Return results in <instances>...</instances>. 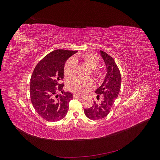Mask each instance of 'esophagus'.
<instances>
[{"label":"esophagus","instance_id":"obj_1","mask_svg":"<svg viewBox=\"0 0 160 160\" xmlns=\"http://www.w3.org/2000/svg\"><path fill=\"white\" fill-rule=\"evenodd\" d=\"M73 98H83V97H82L81 95H78V94H74L73 95Z\"/></svg>","mask_w":160,"mask_h":160}]
</instances>
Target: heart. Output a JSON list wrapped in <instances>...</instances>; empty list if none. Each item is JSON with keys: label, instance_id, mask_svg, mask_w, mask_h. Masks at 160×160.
<instances>
[{"label": "heart", "instance_id": "1", "mask_svg": "<svg viewBox=\"0 0 160 160\" xmlns=\"http://www.w3.org/2000/svg\"><path fill=\"white\" fill-rule=\"evenodd\" d=\"M89 67L93 69L94 73L98 77H101L102 75L101 72L98 69L99 65L100 60L98 55L93 53L84 55L81 57ZM77 69V61L74 58H71L66 62L64 67V73L66 76L70 77L75 74ZM95 86V83L93 79L88 78H82L80 77H75L72 78L68 82V88L70 91L79 94H84L87 93L90 89Z\"/></svg>", "mask_w": 160, "mask_h": 160}]
</instances>
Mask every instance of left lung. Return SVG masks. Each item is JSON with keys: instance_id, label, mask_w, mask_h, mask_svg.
<instances>
[{"instance_id": "8db88e82", "label": "left lung", "mask_w": 160, "mask_h": 160, "mask_svg": "<svg viewBox=\"0 0 160 160\" xmlns=\"http://www.w3.org/2000/svg\"><path fill=\"white\" fill-rule=\"evenodd\" d=\"M100 54L105 64L107 73L103 83L95 91L98 101L94 102L91 108L84 109L85 115L92 120L103 119L109 114L114 101L118 98L122 83L120 71L114 59L104 51H100Z\"/></svg>"}]
</instances>
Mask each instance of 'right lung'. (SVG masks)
I'll list each match as a JSON object with an SVG mask.
<instances>
[{"label":"right lung","instance_id":"obj_1","mask_svg":"<svg viewBox=\"0 0 160 160\" xmlns=\"http://www.w3.org/2000/svg\"><path fill=\"white\" fill-rule=\"evenodd\" d=\"M77 51L57 49L47 55L38 62L31 78L30 96L33 108L42 118L48 122L63 119L69 109L72 94L65 92L61 81L64 76L67 60ZM58 91L62 93L57 94Z\"/></svg>","mask_w":160,"mask_h":160}]
</instances>
